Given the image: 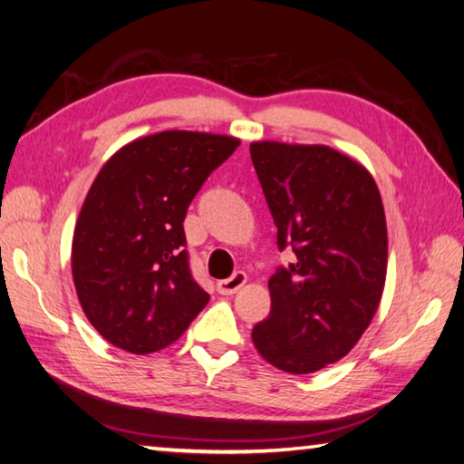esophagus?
Returning a JSON list of instances; mask_svg holds the SVG:
<instances>
[{
    "label": "esophagus",
    "instance_id": "obj_1",
    "mask_svg": "<svg viewBox=\"0 0 464 464\" xmlns=\"http://www.w3.org/2000/svg\"><path fill=\"white\" fill-rule=\"evenodd\" d=\"M246 280H248V276H246L244 272H234L228 280L218 282V285L216 287H218V292L222 295H232L240 290V287L246 284Z\"/></svg>",
    "mask_w": 464,
    "mask_h": 464
}]
</instances>
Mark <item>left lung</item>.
Here are the masks:
<instances>
[{"label": "left lung", "instance_id": "1", "mask_svg": "<svg viewBox=\"0 0 464 464\" xmlns=\"http://www.w3.org/2000/svg\"><path fill=\"white\" fill-rule=\"evenodd\" d=\"M250 154L294 264L267 282L272 310L252 339L267 363L304 375L352 352L377 312L387 274V224L367 169L324 145L252 142Z\"/></svg>", "mask_w": 464, "mask_h": 464}]
</instances>
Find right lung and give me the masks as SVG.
<instances>
[{"label": "right lung", "instance_id": "1", "mask_svg": "<svg viewBox=\"0 0 464 464\" xmlns=\"http://www.w3.org/2000/svg\"><path fill=\"white\" fill-rule=\"evenodd\" d=\"M240 140L164 130L105 162L79 212L71 270L91 325L145 355L187 332L210 295L194 282L184 218L197 192Z\"/></svg>", "mask_w": 464, "mask_h": 464}]
</instances>
